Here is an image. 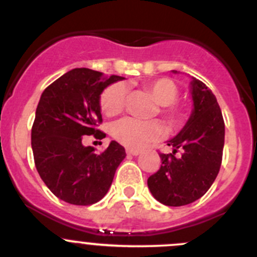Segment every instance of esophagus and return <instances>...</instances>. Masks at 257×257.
I'll return each instance as SVG.
<instances>
[{"mask_svg": "<svg viewBox=\"0 0 257 257\" xmlns=\"http://www.w3.org/2000/svg\"><path fill=\"white\" fill-rule=\"evenodd\" d=\"M126 153L130 154V156H139L142 151H139V149H126Z\"/></svg>", "mask_w": 257, "mask_h": 257, "instance_id": "esophagus-1", "label": "esophagus"}]
</instances>
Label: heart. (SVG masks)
Wrapping results in <instances>:
<instances>
[{
  "label": "heart",
  "instance_id": "1",
  "mask_svg": "<svg viewBox=\"0 0 257 257\" xmlns=\"http://www.w3.org/2000/svg\"><path fill=\"white\" fill-rule=\"evenodd\" d=\"M147 91L160 104V113L169 127L178 126L183 119L181 112L174 103L178 99L179 90L171 79L160 78L145 83ZM126 101V87L122 83L109 86L101 94L100 106L104 114L117 115L123 110ZM162 127L157 121H140L135 118H123L112 127V135L118 143L127 148H142L145 144L158 139Z\"/></svg>",
  "mask_w": 257,
  "mask_h": 257
}]
</instances>
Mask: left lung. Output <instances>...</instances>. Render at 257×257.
<instances>
[{"instance_id": "left-lung-1", "label": "left lung", "mask_w": 257, "mask_h": 257, "mask_svg": "<svg viewBox=\"0 0 257 257\" xmlns=\"http://www.w3.org/2000/svg\"><path fill=\"white\" fill-rule=\"evenodd\" d=\"M189 87L192 113L180 133L166 142L172 153L161 154L160 170L148 179L152 196L172 207L189 205L210 189L221 166L225 138L221 110L212 91L194 77ZM179 149L182 154L175 156Z\"/></svg>"}]
</instances>
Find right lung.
<instances>
[{
    "label": "right lung",
    "instance_id": "obj_1",
    "mask_svg": "<svg viewBox=\"0 0 257 257\" xmlns=\"http://www.w3.org/2000/svg\"><path fill=\"white\" fill-rule=\"evenodd\" d=\"M123 77L104 76L88 68H76L42 92L32 127L36 169L59 199L77 206L100 201L112 185L115 170L126 157L117 142L103 153L82 144L83 136L104 138L100 95Z\"/></svg>",
    "mask_w": 257,
    "mask_h": 257
}]
</instances>
